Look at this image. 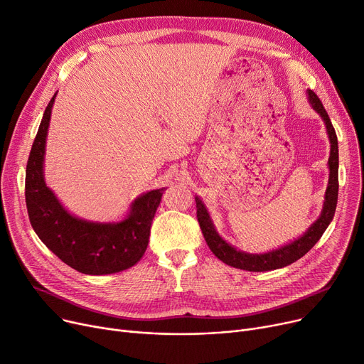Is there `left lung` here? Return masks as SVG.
I'll return each mask as SVG.
<instances>
[{
    "label": "left lung",
    "mask_w": 364,
    "mask_h": 364,
    "mask_svg": "<svg viewBox=\"0 0 364 364\" xmlns=\"http://www.w3.org/2000/svg\"><path fill=\"white\" fill-rule=\"evenodd\" d=\"M309 99L313 106V109L320 114L324 125H326V131L331 141V156H329V184L326 188V195H324V203L320 217L313 223V225L305 232L301 237L294 240L289 245H284L276 251H270L267 254H246L242 251H237L235 246L228 245L215 230L211 217H209L206 206L203 202L196 196V208H198V221L200 225V230L203 233V237L209 246V250L213 254L225 262L227 265H232L235 269L247 270V272H270L276 269H282V267L289 265L299 259L307 254L311 247L318 242L321 235L326 230L331 221L333 220L336 202H338V165H339V156H338V139L335 128L331 122V118L328 112L324 110L320 99L316 95L314 91L309 90Z\"/></svg>",
    "instance_id": "left-lung-1"
}]
</instances>
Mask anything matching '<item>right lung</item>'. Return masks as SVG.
<instances>
[{"mask_svg": "<svg viewBox=\"0 0 364 364\" xmlns=\"http://www.w3.org/2000/svg\"><path fill=\"white\" fill-rule=\"evenodd\" d=\"M55 94L46 107L26 165L25 198L32 228L54 255L76 272L100 276L127 270L147 250L150 225L165 187L137 198L119 223H92L69 214L44 181L46 139Z\"/></svg>", "mask_w": 364, "mask_h": 364, "instance_id": "right-lung-1", "label": "right lung"}]
</instances>
